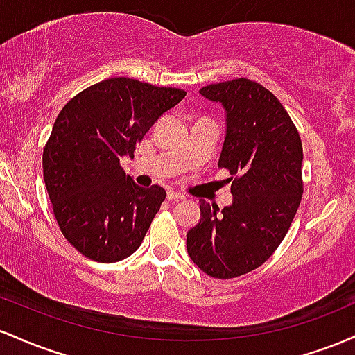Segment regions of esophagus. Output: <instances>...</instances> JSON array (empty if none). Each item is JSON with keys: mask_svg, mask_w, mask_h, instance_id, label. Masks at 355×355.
Wrapping results in <instances>:
<instances>
[{"mask_svg": "<svg viewBox=\"0 0 355 355\" xmlns=\"http://www.w3.org/2000/svg\"><path fill=\"white\" fill-rule=\"evenodd\" d=\"M167 199L169 201H181V199H184V194L176 193V191H167Z\"/></svg>", "mask_w": 355, "mask_h": 355, "instance_id": "obj_1", "label": "esophagus"}]
</instances>
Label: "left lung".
Returning <instances> with one entry per match:
<instances>
[{"label":"left lung","instance_id":"1","mask_svg":"<svg viewBox=\"0 0 355 355\" xmlns=\"http://www.w3.org/2000/svg\"><path fill=\"white\" fill-rule=\"evenodd\" d=\"M202 97L225 109L218 167L230 171L233 202L201 201L188 231L191 260L214 278H234L263 265L278 248L300 205L302 141L278 98L248 78L211 83Z\"/></svg>","mask_w":355,"mask_h":355}]
</instances>
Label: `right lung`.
<instances>
[{
  "label": "right lung",
  "mask_w": 355,
  "mask_h": 355,
  "mask_svg": "<svg viewBox=\"0 0 355 355\" xmlns=\"http://www.w3.org/2000/svg\"><path fill=\"white\" fill-rule=\"evenodd\" d=\"M184 97L181 89L117 77L80 92L58 114L43 179L63 236L83 257L114 263L141 246L166 191L135 184L121 157H134L147 130Z\"/></svg>",
  "instance_id": "1"
}]
</instances>
